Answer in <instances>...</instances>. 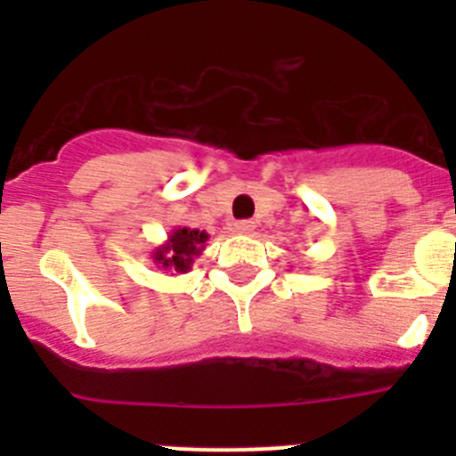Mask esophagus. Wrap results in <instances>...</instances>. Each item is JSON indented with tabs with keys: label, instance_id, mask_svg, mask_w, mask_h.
I'll return each instance as SVG.
<instances>
[{
	"label": "esophagus",
	"instance_id": "1",
	"mask_svg": "<svg viewBox=\"0 0 456 456\" xmlns=\"http://www.w3.org/2000/svg\"><path fill=\"white\" fill-rule=\"evenodd\" d=\"M253 221H237L235 224V232H240V235H251L253 232Z\"/></svg>",
	"mask_w": 456,
	"mask_h": 456
}]
</instances>
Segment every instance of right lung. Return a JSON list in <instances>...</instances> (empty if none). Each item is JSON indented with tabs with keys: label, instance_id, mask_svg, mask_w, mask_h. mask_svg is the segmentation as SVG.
Segmentation results:
<instances>
[{
	"label": "right lung",
	"instance_id": "right-lung-1",
	"mask_svg": "<svg viewBox=\"0 0 456 456\" xmlns=\"http://www.w3.org/2000/svg\"><path fill=\"white\" fill-rule=\"evenodd\" d=\"M208 240V232L199 231V228H187V225L173 228L168 232L167 241L152 248V263H155L157 269L171 272V276L191 272L193 260L205 251Z\"/></svg>",
	"mask_w": 456,
	"mask_h": 456
}]
</instances>
